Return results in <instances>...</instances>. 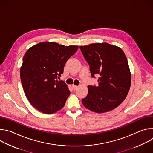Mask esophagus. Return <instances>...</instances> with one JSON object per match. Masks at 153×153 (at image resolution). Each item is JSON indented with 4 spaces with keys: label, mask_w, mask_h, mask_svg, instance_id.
I'll list each match as a JSON object with an SVG mask.
<instances>
[{
    "label": "esophagus",
    "mask_w": 153,
    "mask_h": 153,
    "mask_svg": "<svg viewBox=\"0 0 153 153\" xmlns=\"http://www.w3.org/2000/svg\"><path fill=\"white\" fill-rule=\"evenodd\" d=\"M72 86H73V89H74V90H76V89L78 88V86H77V85H72Z\"/></svg>",
    "instance_id": "34e87169"
}]
</instances>
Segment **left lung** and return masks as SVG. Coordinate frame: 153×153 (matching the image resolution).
Segmentation results:
<instances>
[{"label": "left lung", "mask_w": 153, "mask_h": 153, "mask_svg": "<svg viewBox=\"0 0 153 153\" xmlns=\"http://www.w3.org/2000/svg\"><path fill=\"white\" fill-rule=\"evenodd\" d=\"M80 48L90 64L92 77L100 75L97 86H88V95L82 100L83 106L97 113L114 110L126 97L131 82L124 52L106 42L91 43Z\"/></svg>", "instance_id": "obj_1"}]
</instances>
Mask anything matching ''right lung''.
<instances>
[{
    "instance_id": "right-lung-1",
    "label": "right lung",
    "mask_w": 153,
    "mask_h": 153,
    "mask_svg": "<svg viewBox=\"0 0 153 153\" xmlns=\"http://www.w3.org/2000/svg\"><path fill=\"white\" fill-rule=\"evenodd\" d=\"M78 48L42 42L25 53L20 70L21 82L27 99L39 111L53 114L64 106L70 91L66 83L56 79Z\"/></svg>"
}]
</instances>
